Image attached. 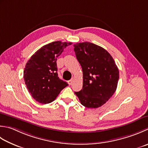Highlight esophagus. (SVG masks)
Returning a JSON list of instances; mask_svg holds the SVG:
<instances>
[{
  "mask_svg": "<svg viewBox=\"0 0 148 148\" xmlns=\"http://www.w3.org/2000/svg\"><path fill=\"white\" fill-rule=\"evenodd\" d=\"M73 81H74V78H72L71 79H70L69 81H68V84L69 85H71V84L72 83V82H73Z\"/></svg>",
  "mask_w": 148,
  "mask_h": 148,
  "instance_id": "1",
  "label": "esophagus"
}]
</instances>
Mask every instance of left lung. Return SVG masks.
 Wrapping results in <instances>:
<instances>
[{
  "label": "left lung",
  "mask_w": 148,
  "mask_h": 148,
  "mask_svg": "<svg viewBox=\"0 0 148 148\" xmlns=\"http://www.w3.org/2000/svg\"><path fill=\"white\" fill-rule=\"evenodd\" d=\"M83 71V88L74 92L82 105L97 108L106 103L117 89L119 71L105 49L90 42L74 45Z\"/></svg>",
  "instance_id": "left-lung-1"
}]
</instances>
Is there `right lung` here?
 I'll return each instance as SVG.
<instances>
[{
  "label": "right lung",
  "instance_id": "right-lung-1",
  "mask_svg": "<svg viewBox=\"0 0 148 148\" xmlns=\"http://www.w3.org/2000/svg\"><path fill=\"white\" fill-rule=\"evenodd\" d=\"M71 42H53L38 50L26 63L24 71L25 85L34 99L42 104L56 99L68 83L58 74L57 58Z\"/></svg>",
  "mask_w": 148,
  "mask_h": 148
}]
</instances>
